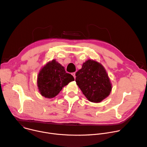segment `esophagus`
I'll return each instance as SVG.
<instances>
[{
  "mask_svg": "<svg viewBox=\"0 0 147 147\" xmlns=\"http://www.w3.org/2000/svg\"><path fill=\"white\" fill-rule=\"evenodd\" d=\"M71 74L73 75V76L74 77V79H75V78H76V73L74 72V73H72Z\"/></svg>",
  "mask_w": 147,
  "mask_h": 147,
  "instance_id": "obj_1",
  "label": "esophagus"
}]
</instances>
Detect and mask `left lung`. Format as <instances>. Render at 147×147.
I'll return each mask as SVG.
<instances>
[{
    "instance_id": "1",
    "label": "left lung",
    "mask_w": 147,
    "mask_h": 147,
    "mask_svg": "<svg viewBox=\"0 0 147 147\" xmlns=\"http://www.w3.org/2000/svg\"><path fill=\"white\" fill-rule=\"evenodd\" d=\"M76 76L77 84L90 101L99 102L110 94V79L103 66L97 61L88 60L84 63Z\"/></svg>"
}]
</instances>
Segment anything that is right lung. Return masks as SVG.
<instances>
[{
    "mask_svg": "<svg viewBox=\"0 0 147 147\" xmlns=\"http://www.w3.org/2000/svg\"><path fill=\"white\" fill-rule=\"evenodd\" d=\"M37 78L40 92L49 98L56 96L64 86L74 80L73 76L67 73L63 67L55 60L43 67Z\"/></svg>",
    "mask_w": 147,
    "mask_h": 147,
    "instance_id": "right-lung-1",
    "label": "right lung"
}]
</instances>
